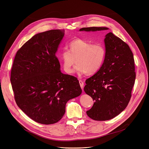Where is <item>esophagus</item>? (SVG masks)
<instances>
[{
  "label": "esophagus",
  "instance_id": "esophagus-1",
  "mask_svg": "<svg viewBox=\"0 0 149 149\" xmlns=\"http://www.w3.org/2000/svg\"><path fill=\"white\" fill-rule=\"evenodd\" d=\"M79 85H80V87H81V89L83 90V88H84V82L82 81L81 80H79Z\"/></svg>",
  "mask_w": 149,
  "mask_h": 149
}]
</instances>
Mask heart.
I'll list each match as a JSON object with an SVG mask.
<instances>
[{
    "label": "heart",
    "instance_id": "obj_1",
    "mask_svg": "<svg viewBox=\"0 0 149 149\" xmlns=\"http://www.w3.org/2000/svg\"><path fill=\"white\" fill-rule=\"evenodd\" d=\"M105 55L104 48L100 44L93 45L90 42L77 39L70 42L69 50H63L60 55L62 68L67 74L75 71L79 74L92 75L101 67Z\"/></svg>",
    "mask_w": 149,
    "mask_h": 149
}]
</instances>
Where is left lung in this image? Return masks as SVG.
Segmentation results:
<instances>
[{"label":"left lung","mask_w":149,"mask_h":149,"mask_svg":"<svg viewBox=\"0 0 149 149\" xmlns=\"http://www.w3.org/2000/svg\"><path fill=\"white\" fill-rule=\"evenodd\" d=\"M106 27L82 28L79 31L109 30ZM105 55L101 67L86 81L84 91L94 101L87 116L105 121L120 114L128 105L136 79L134 60L129 46L109 32L104 39Z\"/></svg>","instance_id":"8db88e82"}]
</instances>
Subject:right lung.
<instances>
[{
    "mask_svg": "<svg viewBox=\"0 0 149 149\" xmlns=\"http://www.w3.org/2000/svg\"><path fill=\"white\" fill-rule=\"evenodd\" d=\"M63 36L58 29L37 33L17 51L14 59L10 82L16 102L40 124L59 121L67 101L82 93L76 77L61 72L55 54Z\"/></svg>",
    "mask_w": 149,
    "mask_h": 149,
    "instance_id": "obj_1",
    "label": "right lung"
}]
</instances>
